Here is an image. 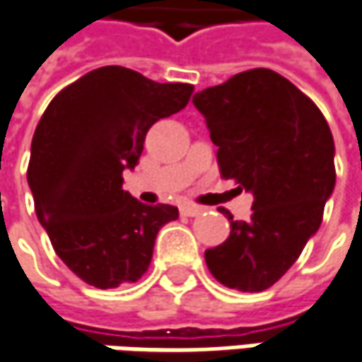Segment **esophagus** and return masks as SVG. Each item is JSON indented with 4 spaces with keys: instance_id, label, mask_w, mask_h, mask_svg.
I'll use <instances>...</instances> for the list:
<instances>
[{
    "instance_id": "34e87169",
    "label": "esophagus",
    "mask_w": 362,
    "mask_h": 362,
    "mask_svg": "<svg viewBox=\"0 0 362 362\" xmlns=\"http://www.w3.org/2000/svg\"><path fill=\"white\" fill-rule=\"evenodd\" d=\"M180 211L182 215H186V217H199V215H202V206H197V204H182Z\"/></svg>"
}]
</instances>
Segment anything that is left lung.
<instances>
[{"label": "left lung", "instance_id": "8db88e82", "mask_svg": "<svg viewBox=\"0 0 362 362\" xmlns=\"http://www.w3.org/2000/svg\"><path fill=\"white\" fill-rule=\"evenodd\" d=\"M225 178L252 197V215L223 244L204 252L211 274L229 288L272 287L317 233L334 192V137L320 108L272 69H250L192 96Z\"/></svg>", "mask_w": 362, "mask_h": 362}]
</instances>
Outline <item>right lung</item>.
I'll return each instance as SVG.
<instances>
[{"label":"right lung","instance_id":"add662e5","mask_svg":"<svg viewBox=\"0 0 362 362\" xmlns=\"http://www.w3.org/2000/svg\"><path fill=\"white\" fill-rule=\"evenodd\" d=\"M190 83H158L127 67H100L61 90L33 137L28 186L57 256L81 281L115 288L139 281L172 204H143L122 190L153 122L180 112Z\"/></svg>","mask_w":362,"mask_h":362}]
</instances>
